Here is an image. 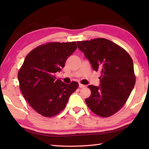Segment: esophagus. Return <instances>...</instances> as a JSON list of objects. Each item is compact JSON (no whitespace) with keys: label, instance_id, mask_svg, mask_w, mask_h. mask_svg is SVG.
<instances>
[{"label":"esophagus","instance_id":"34e87169","mask_svg":"<svg viewBox=\"0 0 149 149\" xmlns=\"http://www.w3.org/2000/svg\"><path fill=\"white\" fill-rule=\"evenodd\" d=\"M79 88H83L85 87V85L81 84H79Z\"/></svg>","mask_w":149,"mask_h":149}]
</instances>
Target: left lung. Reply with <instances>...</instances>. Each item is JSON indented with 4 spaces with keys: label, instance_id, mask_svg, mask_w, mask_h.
Instances as JSON below:
<instances>
[{
    "label": "left lung",
    "instance_id": "8db88e82",
    "mask_svg": "<svg viewBox=\"0 0 149 149\" xmlns=\"http://www.w3.org/2000/svg\"><path fill=\"white\" fill-rule=\"evenodd\" d=\"M77 44L93 69L100 72V86H88L91 94L85 99L86 104L95 114L110 117L122 108L135 86L132 58L122 47L104 38Z\"/></svg>",
    "mask_w": 149,
    "mask_h": 149
}]
</instances>
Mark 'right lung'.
<instances>
[{
  "label": "right lung",
  "mask_w": 149,
  "mask_h": 149,
  "mask_svg": "<svg viewBox=\"0 0 149 149\" xmlns=\"http://www.w3.org/2000/svg\"><path fill=\"white\" fill-rule=\"evenodd\" d=\"M76 49L75 41L50 42L35 48L26 56L17 74L19 88L39 114L49 118L59 114L77 89V82L66 84L54 76Z\"/></svg>",
  "instance_id": "obj_1"
}]
</instances>
